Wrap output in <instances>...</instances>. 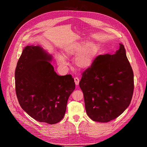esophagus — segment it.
Listing matches in <instances>:
<instances>
[{"instance_id":"esophagus-1","label":"esophagus","mask_w":147,"mask_h":147,"mask_svg":"<svg viewBox=\"0 0 147 147\" xmlns=\"http://www.w3.org/2000/svg\"><path fill=\"white\" fill-rule=\"evenodd\" d=\"M74 82H75L76 85H77V86H78V85L79 83V79L77 77H75L74 78Z\"/></svg>"}]
</instances>
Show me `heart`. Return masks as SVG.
Masks as SVG:
<instances>
[{"mask_svg":"<svg viewBox=\"0 0 147 147\" xmlns=\"http://www.w3.org/2000/svg\"><path fill=\"white\" fill-rule=\"evenodd\" d=\"M99 51V46L95 42H88L84 46L82 42H75L68 46L65 49V54L67 57L76 55L75 63L80 68H87L90 66ZM57 61L60 66L67 65V60L64 57L57 55Z\"/></svg>","mask_w":147,"mask_h":147,"instance_id":"heart-1","label":"heart"}]
</instances>
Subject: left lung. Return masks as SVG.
<instances>
[{"mask_svg": "<svg viewBox=\"0 0 147 147\" xmlns=\"http://www.w3.org/2000/svg\"><path fill=\"white\" fill-rule=\"evenodd\" d=\"M87 114L94 121L115 119L130 105L134 74L124 46L115 54L99 55L84 71L79 82Z\"/></svg>", "mask_w": 147, "mask_h": 147, "instance_id": "left-lung-1", "label": "left lung"}]
</instances>
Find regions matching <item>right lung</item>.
Instances as JSON below:
<instances>
[{
    "label": "right lung",
    "mask_w": 147,
    "mask_h": 147,
    "mask_svg": "<svg viewBox=\"0 0 147 147\" xmlns=\"http://www.w3.org/2000/svg\"><path fill=\"white\" fill-rule=\"evenodd\" d=\"M51 59L41 47L26 46L15 69V90L19 103L28 115L53 125L63 118L75 83L71 74H57L49 62Z\"/></svg>",
    "instance_id": "add662e5"
}]
</instances>
